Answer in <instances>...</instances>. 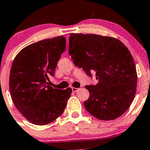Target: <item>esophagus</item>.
<instances>
[{
	"mask_svg": "<svg viewBox=\"0 0 150 150\" xmlns=\"http://www.w3.org/2000/svg\"><path fill=\"white\" fill-rule=\"evenodd\" d=\"M78 88H75V87H72V91H73V92H76L77 90H78Z\"/></svg>",
	"mask_w": 150,
	"mask_h": 150,
	"instance_id": "obj_1",
	"label": "esophagus"
}]
</instances>
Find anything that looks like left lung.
<instances>
[{
    "mask_svg": "<svg viewBox=\"0 0 150 150\" xmlns=\"http://www.w3.org/2000/svg\"><path fill=\"white\" fill-rule=\"evenodd\" d=\"M69 54L75 65L89 77L95 72L98 83L86 85L84 102L98 119L111 120L123 115L133 101L137 87L135 64L128 48L118 39L97 34H70Z\"/></svg>",
    "mask_w": 150,
    "mask_h": 150,
    "instance_id": "1",
    "label": "left lung"
}]
</instances>
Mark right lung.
<instances>
[{"label": "right lung", "mask_w": 150, "mask_h": 150, "mask_svg": "<svg viewBox=\"0 0 150 150\" xmlns=\"http://www.w3.org/2000/svg\"><path fill=\"white\" fill-rule=\"evenodd\" d=\"M65 38L34 43L21 50L13 62L9 87L15 106L34 124H49L64 111L72 92L50 86L49 77L65 50Z\"/></svg>", "instance_id": "right-lung-1"}]
</instances>
